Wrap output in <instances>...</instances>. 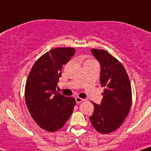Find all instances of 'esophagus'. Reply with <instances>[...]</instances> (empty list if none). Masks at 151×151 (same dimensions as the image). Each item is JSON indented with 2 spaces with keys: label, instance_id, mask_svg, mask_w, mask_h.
<instances>
[{
  "label": "esophagus",
  "instance_id": "obj_1",
  "mask_svg": "<svg viewBox=\"0 0 151 151\" xmlns=\"http://www.w3.org/2000/svg\"><path fill=\"white\" fill-rule=\"evenodd\" d=\"M75 100H76V102H77V104H79V103H81V101H84V99H83L79 97V96H76Z\"/></svg>",
  "mask_w": 151,
  "mask_h": 151
}]
</instances>
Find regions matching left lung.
<instances>
[{"instance_id":"1","label":"left lung","mask_w":151,"mask_h":151,"mask_svg":"<svg viewBox=\"0 0 151 151\" xmlns=\"http://www.w3.org/2000/svg\"><path fill=\"white\" fill-rule=\"evenodd\" d=\"M91 52L101 66L100 82L106 89L101 104L92 102L94 111L89 119L96 131L107 134L119 129L129 113L131 84L124 66L108 52L96 49Z\"/></svg>"}]
</instances>
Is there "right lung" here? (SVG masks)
I'll return each mask as SVG.
<instances>
[{
	"mask_svg": "<svg viewBox=\"0 0 151 151\" xmlns=\"http://www.w3.org/2000/svg\"><path fill=\"white\" fill-rule=\"evenodd\" d=\"M75 53L72 47H58L40 57L31 69L25 89L31 116L42 129L54 132L62 129L73 112L76 100L56 91L62 66Z\"/></svg>",
	"mask_w": 151,
	"mask_h": 151,
	"instance_id": "add662e5",
	"label": "right lung"
}]
</instances>
